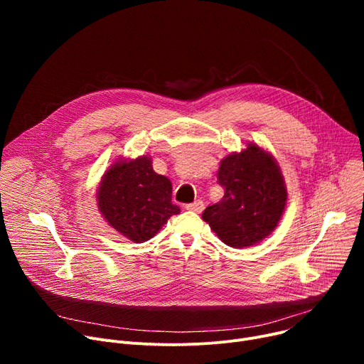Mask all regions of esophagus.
Listing matches in <instances>:
<instances>
[{
	"instance_id": "1",
	"label": "esophagus",
	"mask_w": 364,
	"mask_h": 364,
	"mask_svg": "<svg viewBox=\"0 0 364 364\" xmlns=\"http://www.w3.org/2000/svg\"><path fill=\"white\" fill-rule=\"evenodd\" d=\"M203 202L202 200H195L193 203H187L186 205V209H188V211H193V213H202L203 211Z\"/></svg>"
}]
</instances>
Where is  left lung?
I'll list each match as a JSON object with an SVG mask.
<instances>
[{"label": "left lung", "instance_id": "8db88e82", "mask_svg": "<svg viewBox=\"0 0 364 364\" xmlns=\"http://www.w3.org/2000/svg\"><path fill=\"white\" fill-rule=\"evenodd\" d=\"M217 176L224 196L205 209L203 221L232 247L259 243L279 224L288 199L279 165L270 153L250 143L225 156Z\"/></svg>", "mask_w": 364, "mask_h": 364}]
</instances>
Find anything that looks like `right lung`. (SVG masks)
<instances>
[{"label":"right lung","mask_w":364,"mask_h":364,"mask_svg":"<svg viewBox=\"0 0 364 364\" xmlns=\"http://www.w3.org/2000/svg\"><path fill=\"white\" fill-rule=\"evenodd\" d=\"M171 181L151 168V159L114 162L102 178L97 205L105 220L127 239L143 243L155 236L169 217L180 214L171 202Z\"/></svg>","instance_id":"obj_1"}]
</instances>
